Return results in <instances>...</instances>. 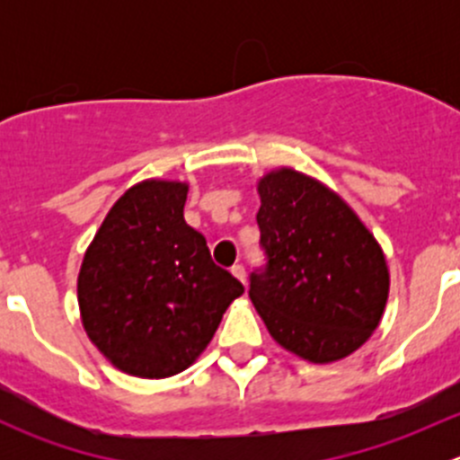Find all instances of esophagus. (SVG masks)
I'll use <instances>...</instances> for the list:
<instances>
[{
	"mask_svg": "<svg viewBox=\"0 0 460 460\" xmlns=\"http://www.w3.org/2000/svg\"><path fill=\"white\" fill-rule=\"evenodd\" d=\"M231 273H234V276L238 278V280L243 282V285H244V282H247V271H244L243 264H234V267H231Z\"/></svg>",
	"mask_w": 460,
	"mask_h": 460,
	"instance_id": "esophagus-1",
	"label": "esophagus"
}]
</instances>
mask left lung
Wrapping results in <instances>:
<instances>
[{
    "instance_id": "8db88e82",
    "label": "left lung",
    "mask_w": 460,
    "mask_h": 460,
    "mask_svg": "<svg viewBox=\"0 0 460 460\" xmlns=\"http://www.w3.org/2000/svg\"><path fill=\"white\" fill-rule=\"evenodd\" d=\"M258 193L264 264L249 276L253 307L300 358H345L372 336L387 303L378 243L336 193L298 171H271Z\"/></svg>"
}]
</instances>
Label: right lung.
Wrapping results in <instances>:
<instances>
[{
	"mask_svg": "<svg viewBox=\"0 0 460 460\" xmlns=\"http://www.w3.org/2000/svg\"><path fill=\"white\" fill-rule=\"evenodd\" d=\"M187 191L164 180L128 189L102 222L77 278L88 338L115 367L140 378L187 369L244 291L184 222Z\"/></svg>",
	"mask_w": 460,
	"mask_h": 460,
	"instance_id": "1",
	"label": "right lung"
}]
</instances>
